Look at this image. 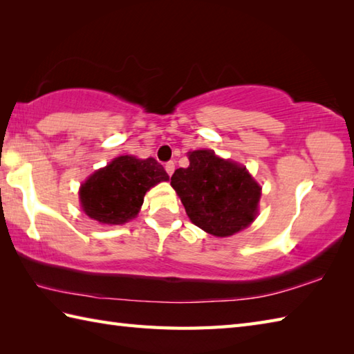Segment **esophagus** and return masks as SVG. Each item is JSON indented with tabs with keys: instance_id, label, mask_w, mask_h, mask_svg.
<instances>
[{
	"instance_id": "1",
	"label": "esophagus",
	"mask_w": 354,
	"mask_h": 354,
	"mask_svg": "<svg viewBox=\"0 0 354 354\" xmlns=\"http://www.w3.org/2000/svg\"><path fill=\"white\" fill-rule=\"evenodd\" d=\"M164 167H165V171H167V175H169V176H171V173L175 171V162H173V161L165 162Z\"/></svg>"
}]
</instances>
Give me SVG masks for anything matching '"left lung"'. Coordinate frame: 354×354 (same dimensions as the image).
I'll return each mask as SVG.
<instances>
[{
    "label": "left lung",
    "instance_id": "8db88e82",
    "mask_svg": "<svg viewBox=\"0 0 354 354\" xmlns=\"http://www.w3.org/2000/svg\"><path fill=\"white\" fill-rule=\"evenodd\" d=\"M189 161L187 169L175 170L170 184L190 221L216 237L250 227L259 212L261 187L246 167L209 149L189 152Z\"/></svg>",
    "mask_w": 354,
    "mask_h": 354
}]
</instances>
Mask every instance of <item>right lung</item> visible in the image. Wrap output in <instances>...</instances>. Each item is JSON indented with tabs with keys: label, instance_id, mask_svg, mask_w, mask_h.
<instances>
[{
	"label": "right lung",
	"instance_id": "obj_1",
	"mask_svg": "<svg viewBox=\"0 0 354 354\" xmlns=\"http://www.w3.org/2000/svg\"><path fill=\"white\" fill-rule=\"evenodd\" d=\"M162 181L169 175L153 158L118 156L80 185V205L99 223L123 225L137 217L146 192Z\"/></svg>",
	"mask_w": 354,
	"mask_h": 354
}]
</instances>
